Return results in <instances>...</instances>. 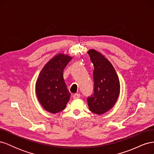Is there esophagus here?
Masks as SVG:
<instances>
[{
  "label": "esophagus",
  "instance_id": "obj_1",
  "mask_svg": "<svg viewBox=\"0 0 154 154\" xmlns=\"http://www.w3.org/2000/svg\"><path fill=\"white\" fill-rule=\"evenodd\" d=\"M80 97V94H74V95H73V98L74 99H77V98H79V97Z\"/></svg>",
  "mask_w": 154,
  "mask_h": 154
}]
</instances>
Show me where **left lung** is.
Instances as JSON below:
<instances>
[{
	"label": "left lung",
	"mask_w": 154,
	"mask_h": 154,
	"mask_svg": "<svg viewBox=\"0 0 154 154\" xmlns=\"http://www.w3.org/2000/svg\"><path fill=\"white\" fill-rule=\"evenodd\" d=\"M94 65V93L87 97L88 109L96 114H103L115 105L119 95L120 83L111 63L94 49L87 52Z\"/></svg>",
	"instance_id": "1"
}]
</instances>
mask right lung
<instances>
[{
  "label": "right lung",
  "instance_id": "obj_1",
  "mask_svg": "<svg viewBox=\"0 0 154 154\" xmlns=\"http://www.w3.org/2000/svg\"><path fill=\"white\" fill-rule=\"evenodd\" d=\"M71 59L64 54H57L45 65L37 78V97L43 108L51 113L63 110L71 97L64 82L63 72Z\"/></svg>",
  "mask_w": 154,
  "mask_h": 154
}]
</instances>
